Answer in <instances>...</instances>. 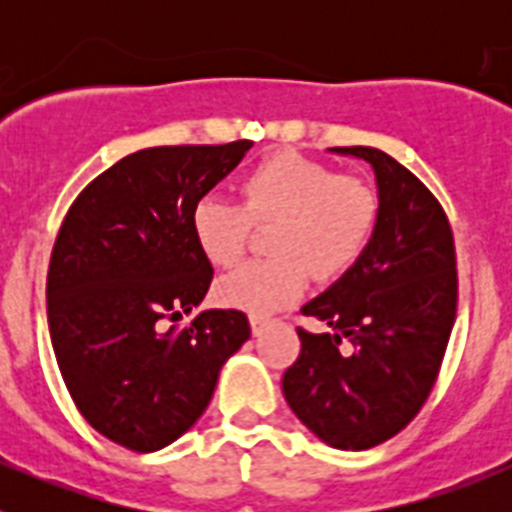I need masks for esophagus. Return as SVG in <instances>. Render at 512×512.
Segmentation results:
<instances>
[{
    "instance_id": "34e87169",
    "label": "esophagus",
    "mask_w": 512,
    "mask_h": 512,
    "mask_svg": "<svg viewBox=\"0 0 512 512\" xmlns=\"http://www.w3.org/2000/svg\"><path fill=\"white\" fill-rule=\"evenodd\" d=\"M248 323H251V333L256 338H259L261 333H264V330L269 328V320L261 318V315H251V318H248Z\"/></svg>"
}]
</instances>
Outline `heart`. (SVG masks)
<instances>
[{
  "label": "heart",
  "mask_w": 512,
  "mask_h": 512,
  "mask_svg": "<svg viewBox=\"0 0 512 512\" xmlns=\"http://www.w3.org/2000/svg\"><path fill=\"white\" fill-rule=\"evenodd\" d=\"M241 194L243 205L220 194L202 197L192 233L207 261L230 266L246 251L251 223H277L269 241L277 259L241 266L215 287L220 305L251 315L295 305L307 289V266L323 279L341 274L377 228L379 200L369 184L295 153L266 158L243 179Z\"/></svg>",
  "instance_id": "1"
}]
</instances>
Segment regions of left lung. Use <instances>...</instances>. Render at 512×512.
<instances>
[{
    "label": "left lung",
    "mask_w": 512,
    "mask_h": 512,
    "mask_svg": "<svg viewBox=\"0 0 512 512\" xmlns=\"http://www.w3.org/2000/svg\"><path fill=\"white\" fill-rule=\"evenodd\" d=\"M330 153L372 166L377 228L354 266L302 307L330 333L297 328L302 348L282 392L320 441L364 451L400 433L431 395L456 320L454 235L436 197L392 156L369 146Z\"/></svg>",
    "instance_id": "left-lung-1"
}]
</instances>
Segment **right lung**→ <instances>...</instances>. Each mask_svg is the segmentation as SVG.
<instances>
[{
    "label": "right lung",
    "instance_id": "obj_1",
    "mask_svg": "<svg viewBox=\"0 0 512 512\" xmlns=\"http://www.w3.org/2000/svg\"><path fill=\"white\" fill-rule=\"evenodd\" d=\"M251 140L120 158L76 197L48 266V328L71 400L94 431L151 454L197 423L225 361L251 338L238 310H202L212 264L194 205Z\"/></svg>",
    "mask_w": 512,
    "mask_h": 512
}]
</instances>
